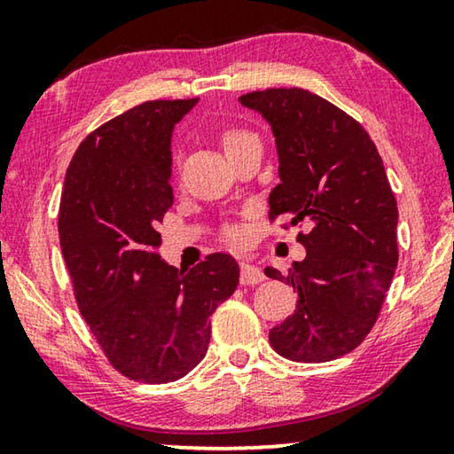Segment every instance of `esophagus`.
Returning <instances> with one entry per match:
<instances>
[{"mask_svg":"<svg viewBox=\"0 0 454 454\" xmlns=\"http://www.w3.org/2000/svg\"><path fill=\"white\" fill-rule=\"evenodd\" d=\"M264 280V274L252 262H240V282L242 284H258Z\"/></svg>","mask_w":454,"mask_h":454,"instance_id":"obj_1","label":"esophagus"}]
</instances>
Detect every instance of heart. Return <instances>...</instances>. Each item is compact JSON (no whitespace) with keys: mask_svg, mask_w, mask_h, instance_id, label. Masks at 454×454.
<instances>
[{"mask_svg":"<svg viewBox=\"0 0 454 454\" xmlns=\"http://www.w3.org/2000/svg\"><path fill=\"white\" fill-rule=\"evenodd\" d=\"M218 137H220L222 148H224V152H226V156H232V153L236 150H240L244 144L256 140V136L252 134V132H248V129L236 128V126H224V128L220 129ZM226 236L230 238V240H238V236H240V232H238L236 228H228L226 230Z\"/></svg>","mask_w":454,"mask_h":454,"instance_id":"1","label":"heart"}]
</instances>
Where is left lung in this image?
Masks as SVG:
<instances>
[{"label": "left lung", "instance_id": "obj_1", "mask_svg": "<svg viewBox=\"0 0 454 454\" xmlns=\"http://www.w3.org/2000/svg\"><path fill=\"white\" fill-rule=\"evenodd\" d=\"M262 114L278 150L280 184L268 218L306 222L302 262L282 274L296 310L270 330V344L294 363H328L355 350L379 318L398 262L396 198L366 129L340 107L302 88L240 96Z\"/></svg>", "mask_w": 454, "mask_h": 454}]
</instances>
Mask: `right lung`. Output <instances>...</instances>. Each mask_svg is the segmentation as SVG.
Listing matches in <instances>:
<instances>
[{"mask_svg": "<svg viewBox=\"0 0 454 454\" xmlns=\"http://www.w3.org/2000/svg\"><path fill=\"white\" fill-rule=\"evenodd\" d=\"M196 104L153 99L106 121L75 150L61 192L58 232L75 302L110 364L136 382L186 376L240 278L224 252L186 270L158 254L174 202L172 132Z\"/></svg>", "mask_w": 454, "mask_h": 454, "instance_id": "obj_1", "label": "right lung"}]
</instances>
